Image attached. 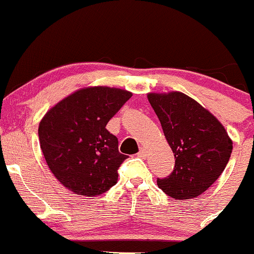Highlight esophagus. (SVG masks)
I'll list each match as a JSON object with an SVG mask.
<instances>
[{"instance_id": "obj_1", "label": "esophagus", "mask_w": 254, "mask_h": 254, "mask_svg": "<svg viewBox=\"0 0 254 254\" xmlns=\"http://www.w3.org/2000/svg\"><path fill=\"white\" fill-rule=\"evenodd\" d=\"M147 156V151L146 149H144V147H141L140 150H139L138 152V157H141V158H145Z\"/></svg>"}]
</instances>
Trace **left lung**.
<instances>
[{"label": "left lung", "instance_id": "left-lung-1", "mask_svg": "<svg viewBox=\"0 0 254 254\" xmlns=\"http://www.w3.org/2000/svg\"><path fill=\"white\" fill-rule=\"evenodd\" d=\"M151 107L175 156L173 173L157 179L176 200L203 194L223 173L233 150L226 128L198 102L178 91L149 93Z\"/></svg>", "mask_w": 254, "mask_h": 254}]
</instances>
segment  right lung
Segmentation results:
<instances>
[{"label":"right lung","mask_w":254,"mask_h":254,"mask_svg":"<svg viewBox=\"0 0 254 254\" xmlns=\"http://www.w3.org/2000/svg\"><path fill=\"white\" fill-rule=\"evenodd\" d=\"M132 97L108 86L85 87L59 102L38 128L48 167L62 185L79 195H99L118 182V169L128 156L105 128Z\"/></svg>","instance_id":"add662e5"}]
</instances>
